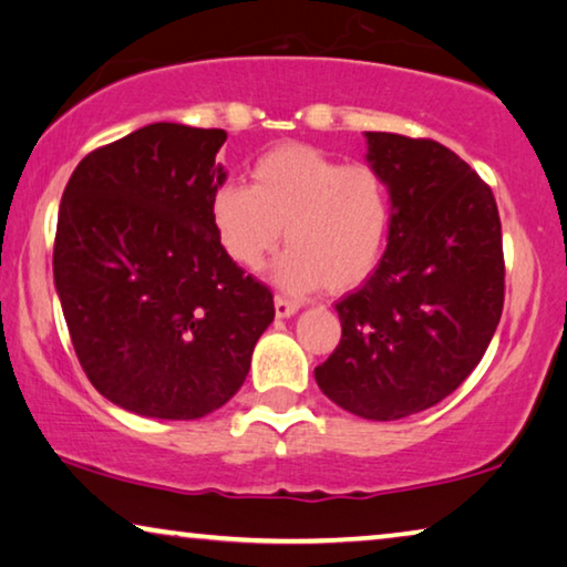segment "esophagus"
Returning a JSON list of instances; mask_svg holds the SVG:
<instances>
[{"mask_svg": "<svg viewBox=\"0 0 567 567\" xmlns=\"http://www.w3.org/2000/svg\"><path fill=\"white\" fill-rule=\"evenodd\" d=\"M274 307H276V317H281V319L291 317V313L299 311V303L291 301V299H286V296H276Z\"/></svg>", "mask_w": 567, "mask_h": 567, "instance_id": "obj_1", "label": "esophagus"}]
</instances>
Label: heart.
I'll list each match as a JSON object with an SVG mask.
<instances>
[{"label":"heart","mask_w":567,"mask_h":567,"mask_svg":"<svg viewBox=\"0 0 567 567\" xmlns=\"http://www.w3.org/2000/svg\"><path fill=\"white\" fill-rule=\"evenodd\" d=\"M250 179L220 182L210 195L215 238L235 264L256 271L286 235L274 278L289 291H350L378 268L393 230V195L372 164L281 144L258 156Z\"/></svg>","instance_id":"heart-1"}]
</instances>
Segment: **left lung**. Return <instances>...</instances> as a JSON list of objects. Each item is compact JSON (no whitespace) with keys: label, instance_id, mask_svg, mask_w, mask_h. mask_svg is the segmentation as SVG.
Returning <instances> with one entry per match:
<instances>
[{"label":"left lung","instance_id":"left-lung-1","mask_svg":"<svg viewBox=\"0 0 567 567\" xmlns=\"http://www.w3.org/2000/svg\"><path fill=\"white\" fill-rule=\"evenodd\" d=\"M393 230L378 268L334 303L337 350L313 370L339 408L395 421L441 403L482 360L504 307L502 223L492 187L433 138L368 132Z\"/></svg>","mask_w":567,"mask_h":567}]
</instances>
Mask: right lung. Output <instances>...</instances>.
Masks as SVG:
<instances>
[{"instance_id":"1","label":"right lung","mask_w":567,"mask_h":567,"mask_svg":"<svg viewBox=\"0 0 567 567\" xmlns=\"http://www.w3.org/2000/svg\"><path fill=\"white\" fill-rule=\"evenodd\" d=\"M223 128L150 124L83 156L60 199L52 274L73 350L111 403L164 421L223 408L274 321L225 256L210 195Z\"/></svg>"}]
</instances>
